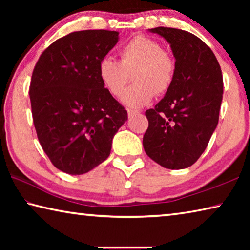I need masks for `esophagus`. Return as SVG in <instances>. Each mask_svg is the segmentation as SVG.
I'll use <instances>...</instances> for the list:
<instances>
[{"label": "esophagus", "mask_w": 250, "mask_h": 250, "mask_svg": "<svg viewBox=\"0 0 250 250\" xmlns=\"http://www.w3.org/2000/svg\"><path fill=\"white\" fill-rule=\"evenodd\" d=\"M138 113H140L139 111H137V110H132V109H128V116L129 118L133 117L134 115H138Z\"/></svg>", "instance_id": "34e87169"}]
</instances>
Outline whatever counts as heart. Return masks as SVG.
<instances>
[{"label":"heart","mask_w":250,"mask_h":250,"mask_svg":"<svg viewBox=\"0 0 250 250\" xmlns=\"http://www.w3.org/2000/svg\"><path fill=\"white\" fill-rule=\"evenodd\" d=\"M120 61L104 57L99 62L98 76L110 94L119 97L132 74L135 83L122 95V103L140 108L150 103L154 95L162 96L170 89L175 77L176 62L173 55L158 41L145 35L130 39L119 49Z\"/></svg>","instance_id":"heart-1"}]
</instances>
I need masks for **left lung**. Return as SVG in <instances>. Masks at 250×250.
I'll list each match as a JSON object with an SVG mask.
<instances>
[{
	"mask_svg": "<svg viewBox=\"0 0 250 250\" xmlns=\"http://www.w3.org/2000/svg\"><path fill=\"white\" fill-rule=\"evenodd\" d=\"M150 31L171 45L176 71L164 98L146 111L149 126L143 147L161 167L180 170L196 162L216 129L222 70L211 49L194 34L164 26Z\"/></svg>",
	"mask_w": 250,
	"mask_h": 250,
	"instance_id": "obj_1",
	"label": "left lung"
}]
</instances>
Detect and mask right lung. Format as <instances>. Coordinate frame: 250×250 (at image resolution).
<instances>
[{
	"mask_svg": "<svg viewBox=\"0 0 250 250\" xmlns=\"http://www.w3.org/2000/svg\"><path fill=\"white\" fill-rule=\"evenodd\" d=\"M105 29L73 32L46 48L34 67L29 98L37 138L50 162L71 175L108 158L128 112L104 87L99 62L119 39Z\"/></svg>",
	"mask_w": 250,
	"mask_h": 250,
	"instance_id": "add662e5",
	"label": "right lung"
}]
</instances>
